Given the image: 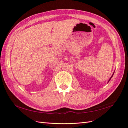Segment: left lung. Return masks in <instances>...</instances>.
<instances>
[{
	"label": "left lung",
	"mask_w": 128,
	"mask_h": 128,
	"mask_svg": "<svg viewBox=\"0 0 128 128\" xmlns=\"http://www.w3.org/2000/svg\"><path fill=\"white\" fill-rule=\"evenodd\" d=\"M113 74H114V73H113ZM113 74H112V76H113ZM112 76H111V77H110V79H109V80H108V82H109V81H110V79H111V78H112Z\"/></svg>",
	"instance_id": "1"
}]
</instances>
